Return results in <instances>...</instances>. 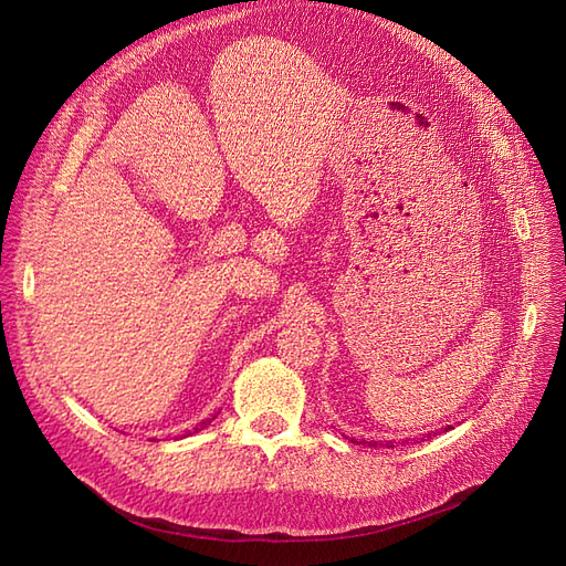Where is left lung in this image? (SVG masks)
Returning a JSON list of instances; mask_svg holds the SVG:
<instances>
[{
    "instance_id": "left-lung-1",
    "label": "left lung",
    "mask_w": 566,
    "mask_h": 566,
    "mask_svg": "<svg viewBox=\"0 0 566 566\" xmlns=\"http://www.w3.org/2000/svg\"><path fill=\"white\" fill-rule=\"evenodd\" d=\"M443 430H451V427H443ZM368 447H378V441H370ZM385 447H387V449H394V447H397V441H387Z\"/></svg>"
}]
</instances>
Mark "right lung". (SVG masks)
Instances as JSON below:
<instances>
[{
    "label": "right lung",
    "mask_w": 566,
    "mask_h": 566,
    "mask_svg": "<svg viewBox=\"0 0 566 566\" xmlns=\"http://www.w3.org/2000/svg\"><path fill=\"white\" fill-rule=\"evenodd\" d=\"M210 420H214V418H208V420H202V422H200V424H198V427H196V432H198V430H202V427H205V424H208V422H210Z\"/></svg>",
    "instance_id": "add662e5"
}]
</instances>
